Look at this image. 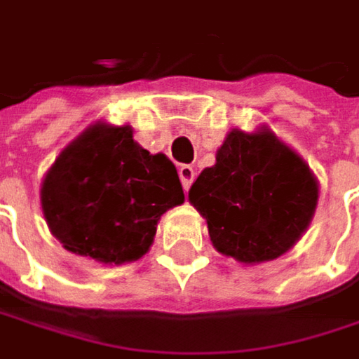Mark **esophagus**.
I'll use <instances>...</instances> for the list:
<instances>
[{
  "mask_svg": "<svg viewBox=\"0 0 359 359\" xmlns=\"http://www.w3.org/2000/svg\"><path fill=\"white\" fill-rule=\"evenodd\" d=\"M179 177L180 182H182V189L189 193V189H191V184H193V180H195V168L189 166V164H180Z\"/></svg>",
  "mask_w": 359,
  "mask_h": 359,
  "instance_id": "34e87169",
  "label": "esophagus"
}]
</instances>
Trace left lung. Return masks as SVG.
Instances as JSON below:
<instances>
[{
    "label": "left lung",
    "mask_w": 359,
    "mask_h": 359,
    "mask_svg": "<svg viewBox=\"0 0 359 359\" xmlns=\"http://www.w3.org/2000/svg\"><path fill=\"white\" fill-rule=\"evenodd\" d=\"M189 198L207 219L219 253L261 263L283 255L302 237L318 205V182L269 130H233Z\"/></svg>",
    "instance_id": "1"
}]
</instances>
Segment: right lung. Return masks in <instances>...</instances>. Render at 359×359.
Masks as SVG:
<instances>
[{"label":"right lung","mask_w":359,"mask_h":359,"mask_svg":"<svg viewBox=\"0 0 359 359\" xmlns=\"http://www.w3.org/2000/svg\"><path fill=\"white\" fill-rule=\"evenodd\" d=\"M182 201L175 164L138 147L130 126H92L41 184L46 221L64 247L116 265L142 257L161 215Z\"/></svg>","instance_id":"add662e5"}]
</instances>
